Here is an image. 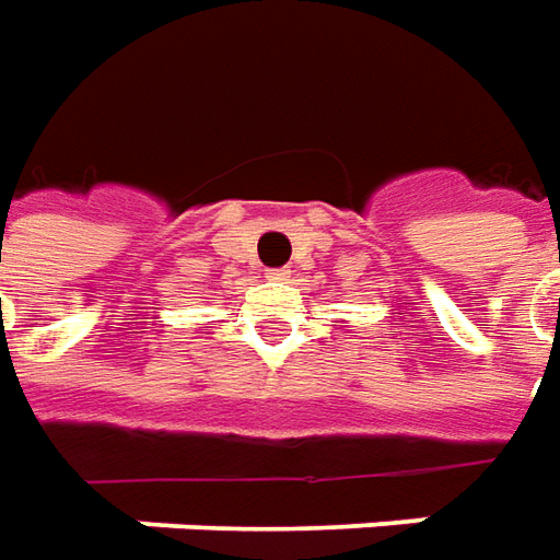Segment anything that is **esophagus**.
<instances>
[{
  "instance_id": "34e87169",
  "label": "esophagus",
  "mask_w": 560,
  "mask_h": 560,
  "mask_svg": "<svg viewBox=\"0 0 560 560\" xmlns=\"http://www.w3.org/2000/svg\"><path fill=\"white\" fill-rule=\"evenodd\" d=\"M289 268H273V271H268V277H271V280H277V283H283V280H289Z\"/></svg>"
}]
</instances>
